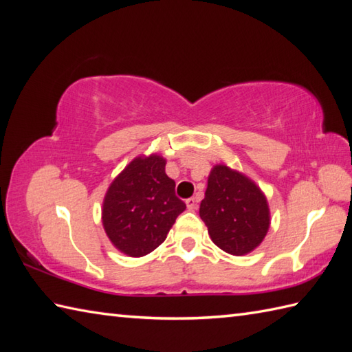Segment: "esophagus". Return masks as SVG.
Listing matches in <instances>:
<instances>
[{"label": "esophagus", "mask_w": 352, "mask_h": 352, "mask_svg": "<svg viewBox=\"0 0 352 352\" xmlns=\"http://www.w3.org/2000/svg\"><path fill=\"white\" fill-rule=\"evenodd\" d=\"M186 206H188V208H189L190 212L197 210V207H198V201H197V198H189V199H186Z\"/></svg>", "instance_id": "1"}]
</instances>
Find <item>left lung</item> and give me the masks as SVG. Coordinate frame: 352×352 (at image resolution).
I'll return each mask as SVG.
<instances>
[{"label": "left lung", "mask_w": 352, "mask_h": 352, "mask_svg": "<svg viewBox=\"0 0 352 352\" xmlns=\"http://www.w3.org/2000/svg\"><path fill=\"white\" fill-rule=\"evenodd\" d=\"M199 216L214 245L233 256L257 248L269 228L263 193L245 175L223 164L210 172Z\"/></svg>", "instance_id": "8db88e82"}]
</instances>
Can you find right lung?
<instances>
[{"label": "right lung", "mask_w": 352, "mask_h": 352, "mask_svg": "<svg viewBox=\"0 0 352 352\" xmlns=\"http://www.w3.org/2000/svg\"><path fill=\"white\" fill-rule=\"evenodd\" d=\"M159 155L138 157L111 183L102 206V226L119 251L142 257L154 251L186 204Z\"/></svg>", "instance_id": "add662e5"}]
</instances>
